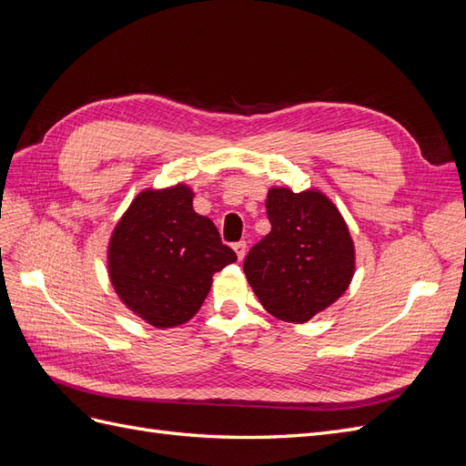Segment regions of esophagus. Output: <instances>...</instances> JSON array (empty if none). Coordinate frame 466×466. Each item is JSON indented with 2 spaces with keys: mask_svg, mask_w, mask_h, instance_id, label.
I'll return each mask as SVG.
<instances>
[{
  "mask_svg": "<svg viewBox=\"0 0 466 466\" xmlns=\"http://www.w3.org/2000/svg\"><path fill=\"white\" fill-rule=\"evenodd\" d=\"M233 248H235V252H237L238 260H243V258H245V255H247V241H238V243H235V245H233Z\"/></svg>",
  "mask_w": 466,
  "mask_h": 466,
  "instance_id": "esophagus-1",
  "label": "esophagus"
}]
</instances>
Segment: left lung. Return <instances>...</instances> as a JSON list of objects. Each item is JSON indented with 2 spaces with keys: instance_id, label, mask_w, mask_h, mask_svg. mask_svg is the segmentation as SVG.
Masks as SVG:
<instances>
[{
  "instance_id": "8db88e82",
  "label": "left lung",
  "mask_w": 466,
  "mask_h": 466,
  "mask_svg": "<svg viewBox=\"0 0 466 466\" xmlns=\"http://www.w3.org/2000/svg\"><path fill=\"white\" fill-rule=\"evenodd\" d=\"M272 229L248 250L243 270L268 313L307 322L332 305L354 276V243L340 211L317 190L270 188Z\"/></svg>"
}]
</instances>
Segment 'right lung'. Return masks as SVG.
I'll return each instance as SVG.
<instances>
[{
    "mask_svg": "<svg viewBox=\"0 0 466 466\" xmlns=\"http://www.w3.org/2000/svg\"><path fill=\"white\" fill-rule=\"evenodd\" d=\"M192 198L185 185L137 194L110 237L112 286L126 307L157 329L190 320L211 276L237 260L211 219L196 214Z\"/></svg>",
    "mask_w": 466,
    "mask_h": 466,
    "instance_id": "right-lung-1",
    "label": "right lung"
}]
</instances>
